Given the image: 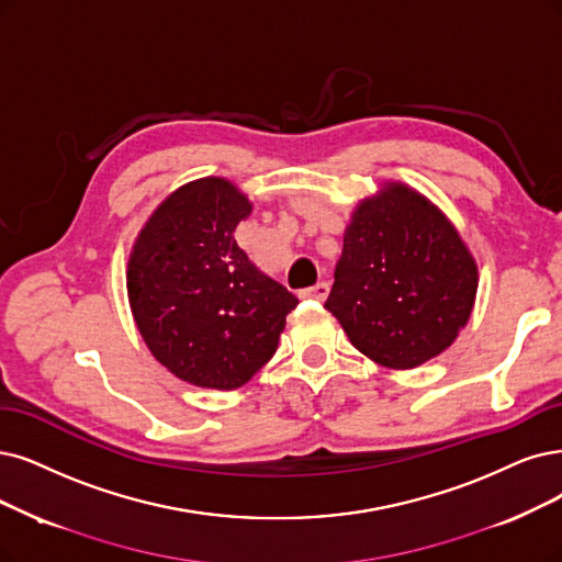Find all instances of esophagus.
<instances>
[{
	"instance_id": "esophagus-1",
	"label": "esophagus",
	"mask_w": 562,
	"mask_h": 562,
	"mask_svg": "<svg viewBox=\"0 0 562 562\" xmlns=\"http://www.w3.org/2000/svg\"><path fill=\"white\" fill-rule=\"evenodd\" d=\"M303 299H313V301H326L328 296V284L326 282H317L315 286H307L301 292Z\"/></svg>"
}]
</instances>
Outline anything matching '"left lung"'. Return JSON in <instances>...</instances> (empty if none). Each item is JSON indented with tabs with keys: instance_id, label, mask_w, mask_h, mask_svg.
<instances>
[{
	"instance_id": "obj_1",
	"label": "left lung",
	"mask_w": 562,
	"mask_h": 562,
	"mask_svg": "<svg viewBox=\"0 0 562 562\" xmlns=\"http://www.w3.org/2000/svg\"><path fill=\"white\" fill-rule=\"evenodd\" d=\"M474 294L476 266L453 226L424 196L391 184L351 217L324 307L361 355L405 370L453 342Z\"/></svg>"
}]
</instances>
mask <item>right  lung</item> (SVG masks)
<instances>
[{
    "label": "right lung",
    "mask_w": 562,
    "mask_h": 562,
    "mask_svg": "<svg viewBox=\"0 0 562 562\" xmlns=\"http://www.w3.org/2000/svg\"><path fill=\"white\" fill-rule=\"evenodd\" d=\"M252 205L224 178H203L166 199L140 232L127 289L155 359L205 389H238L276 355L299 305L234 240Z\"/></svg>",
    "instance_id": "obj_1"
}]
</instances>
